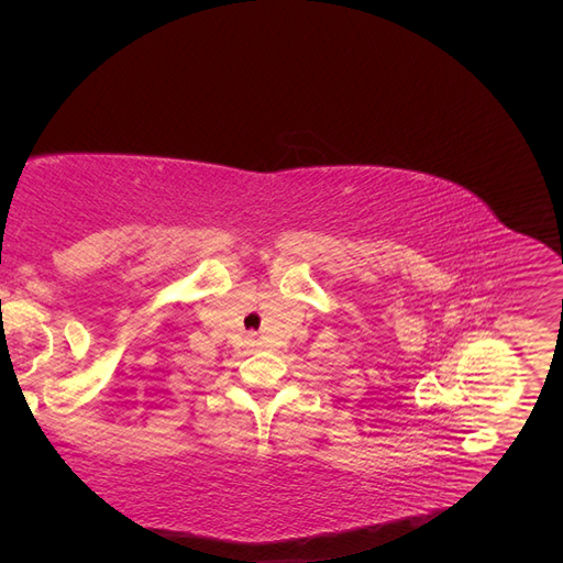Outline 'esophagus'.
<instances>
[{
  "instance_id": "obj_1",
  "label": "esophagus",
  "mask_w": 563,
  "mask_h": 563,
  "mask_svg": "<svg viewBox=\"0 0 563 563\" xmlns=\"http://www.w3.org/2000/svg\"><path fill=\"white\" fill-rule=\"evenodd\" d=\"M249 345H251V347H258V340H253V338H249Z\"/></svg>"
}]
</instances>
